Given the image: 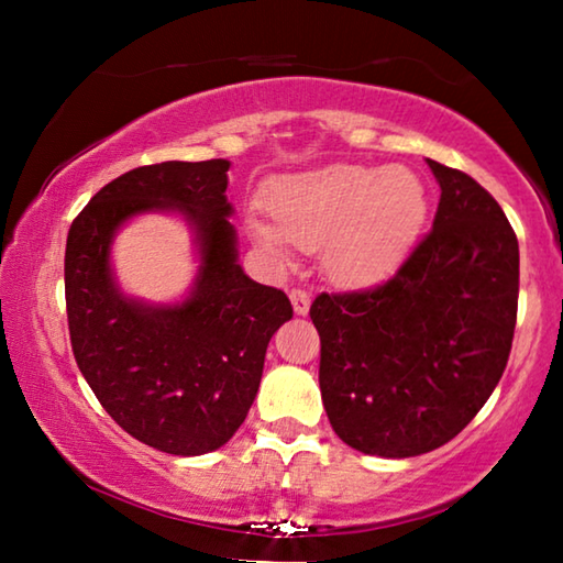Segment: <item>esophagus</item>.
I'll return each instance as SVG.
<instances>
[{
	"label": "esophagus",
	"mask_w": 563,
	"mask_h": 563,
	"mask_svg": "<svg viewBox=\"0 0 563 563\" xmlns=\"http://www.w3.org/2000/svg\"><path fill=\"white\" fill-rule=\"evenodd\" d=\"M290 302H292V310L295 316H308L310 310V295L305 290H290Z\"/></svg>",
	"instance_id": "34e87169"
}]
</instances>
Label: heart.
<instances>
[{"label": "heart", "mask_w": 563, "mask_h": 563, "mask_svg": "<svg viewBox=\"0 0 563 563\" xmlns=\"http://www.w3.org/2000/svg\"><path fill=\"white\" fill-rule=\"evenodd\" d=\"M268 206L279 228L253 223L263 251L283 258L288 241L322 245L332 278L375 283L412 247L427 216V194L409 168L330 166L278 180Z\"/></svg>", "instance_id": "b5f03b06"}]
</instances>
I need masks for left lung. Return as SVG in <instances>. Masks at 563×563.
Instances as JSON below:
<instances>
[{
    "label": "left lung",
    "mask_w": 563,
    "mask_h": 563,
    "mask_svg": "<svg viewBox=\"0 0 563 563\" xmlns=\"http://www.w3.org/2000/svg\"><path fill=\"white\" fill-rule=\"evenodd\" d=\"M440 184L432 231L393 278L320 292V393L352 450L405 460L454 440L507 367L519 302V241L472 176L427 158Z\"/></svg>",
    "instance_id": "8db88e82"
}]
</instances>
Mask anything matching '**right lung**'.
Instances as JSON below:
<instances>
[{
  "label": "right lung",
  "mask_w": 563,
  "mask_h": 563,
  "mask_svg": "<svg viewBox=\"0 0 563 563\" xmlns=\"http://www.w3.org/2000/svg\"><path fill=\"white\" fill-rule=\"evenodd\" d=\"M231 161H166L113 178L74 218L64 290L71 350L101 407L154 450L198 456L223 446L251 409L268 342L292 318L288 295L247 278L228 203ZM178 212L202 255L189 298L129 299L110 271L118 228Z\"/></svg>",
  "instance_id": "obj_1"
}]
</instances>
